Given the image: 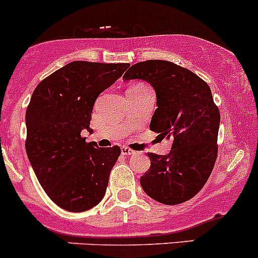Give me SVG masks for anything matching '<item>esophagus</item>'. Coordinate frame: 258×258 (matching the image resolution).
<instances>
[{"label":"esophagus","instance_id":"34e87169","mask_svg":"<svg viewBox=\"0 0 258 258\" xmlns=\"http://www.w3.org/2000/svg\"><path fill=\"white\" fill-rule=\"evenodd\" d=\"M135 151L128 147H121V155H134Z\"/></svg>","mask_w":258,"mask_h":258}]
</instances>
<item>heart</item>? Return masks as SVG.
<instances>
[{
    "label": "heart",
    "instance_id": "b5f03b06",
    "mask_svg": "<svg viewBox=\"0 0 258 258\" xmlns=\"http://www.w3.org/2000/svg\"><path fill=\"white\" fill-rule=\"evenodd\" d=\"M133 87H145V86H143V84H135V86H133Z\"/></svg>",
    "mask_w": 258,
    "mask_h": 258
}]
</instances>
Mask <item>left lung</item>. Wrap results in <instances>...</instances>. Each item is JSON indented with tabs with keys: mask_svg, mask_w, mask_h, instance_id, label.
Wrapping results in <instances>:
<instances>
[{
	"mask_svg": "<svg viewBox=\"0 0 258 258\" xmlns=\"http://www.w3.org/2000/svg\"><path fill=\"white\" fill-rule=\"evenodd\" d=\"M124 81L143 79L156 93L150 129L171 142L168 155L148 153L150 168L143 190L165 205L192 199L208 181L217 158L220 111L206 82L168 60L150 59L132 66Z\"/></svg>",
	"mask_w": 258,
	"mask_h": 258,
	"instance_id": "obj_1",
	"label": "left lung"
}]
</instances>
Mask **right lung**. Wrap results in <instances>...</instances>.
Wrapping results in <instances>:
<instances>
[{"mask_svg":"<svg viewBox=\"0 0 258 258\" xmlns=\"http://www.w3.org/2000/svg\"><path fill=\"white\" fill-rule=\"evenodd\" d=\"M129 66L74 60L44 78L32 94L26 110L28 160L50 200L67 211H86L104 198L120 148H98L81 133L92 130L98 95Z\"/></svg>","mask_w":258,"mask_h":258,"instance_id":"obj_1","label":"right lung"}]
</instances>
